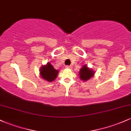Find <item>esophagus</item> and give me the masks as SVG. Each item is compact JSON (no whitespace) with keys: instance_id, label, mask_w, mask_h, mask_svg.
Segmentation results:
<instances>
[{"instance_id":"esophagus-1","label":"esophagus","mask_w":131,"mask_h":131,"mask_svg":"<svg viewBox=\"0 0 131 131\" xmlns=\"http://www.w3.org/2000/svg\"><path fill=\"white\" fill-rule=\"evenodd\" d=\"M66 68H68V69H71L72 68V66H67V67H66Z\"/></svg>"}]
</instances>
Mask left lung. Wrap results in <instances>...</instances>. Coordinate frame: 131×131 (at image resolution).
<instances>
[{"instance_id":"left-lung-1","label":"left lung","mask_w":131,"mask_h":131,"mask_svg":"<svg viewBox=\"0 0 131 131\" xmlns=\"http://www.w3.org/2000/svg\"><path fill=\"white\" fill-rule=\"evenodd\" d=\"M94 71L92 69L88 67L86 64H84L83 67L80 69V71L79 72V76H80V80L82 81H87L89 80L93 77L94 75Z\"/></svg>"}]
</instances>
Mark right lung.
I'll list each match as a JSON object with an SVG mask.
<instances>
[{"mask_svg":"<svg viewBox=\"0 0 131 131\" xmlns=\"http://www.w3.org/2000/svg\"><path fill=\"white\" fill-rule=\"evenodd\" d=\"M58 70H55L50 62L42 65L40 69V75L41 78L48 82L53 81L57 77Z\"/></svg>","mask_w":131,"mask_h":131,"instance_id":"add662e5","label":"right lung"}]
</instances>
